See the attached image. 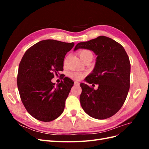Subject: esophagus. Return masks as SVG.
<instances>
[{
	"label": "esophagus",
	"mask_w": 149,
	"mask_h": 149,
	"mask_svg": "<svg viewBox=\"0 0 149 149\" xmlns=\"http://www.w3.org/2000/svg\"><path fill=\"white\" fill-rule=\"evenodd\" d=\"M74 84L75 85H79V83L78 81H74Z\"/></svg>",
	"instance_id": "obj_1"
}]
</instances>
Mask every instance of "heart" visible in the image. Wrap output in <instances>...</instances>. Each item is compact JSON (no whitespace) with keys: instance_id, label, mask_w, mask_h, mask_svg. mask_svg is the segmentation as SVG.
Returning <instances> with one entry per match:
<instances>
[{"instance_id":"1","label":"heart","mask_w":149,"mask_h":149,"mask_svg":"<svg viewBox=\"0 0 149 149\" xmlns=\"http://www.w3.org/2000/svg\"><path fill=\"white\" fill-rule=\"evenodd\" d=\"M79 55L81 60H84L86 58H93V53L89 50V49H83V50L80 51L79 52ZM70 76L71 78L76 80H79L83 78V74L82 73H80V72H72L70 74Z\"/></svg>"}]
</instances>
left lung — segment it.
<instances>
[{"label":"left lung","instance_id":"obj_1","mask_svg":"<svg viewBox=\"0 0 149 149\" xmlns=\"http://www.w3.org/2000/svg\"><path fill=\"white\" fill-rule=\"evenodd\" d=\"M87 49L97 55L93 71L85 81L98 84L95 90L81 83L79 100L84 112L97 119L114 116L124 104L130 88V63L124 47L109 37L100 36L76 45L74 51Z\"/></svg>","mask_w":149,"mask_h":149}]
</instances>
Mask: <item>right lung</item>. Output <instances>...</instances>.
Returning <instances> with one entry per match:
<instances>
[{
	"label": "right lung",
	"instance_id": "obj_1",
	"mask_svg": "<svg viewBox=\"0 0 149 149\" xmlns=\"http://www.w3.org/2000/svg\"><path fill=\"white\" fill-rule=\"evenodd\" d=\"M74 45L73 42L45 40L29 48L22 57L18 71V89L25 109L36 119L49 122L63 112L74 82L65 77L56 86L52 79L63 70L65 56Z\"/></svg>",
	"mask_w": 149,
	"mask_h": 149
}]
</instances>
